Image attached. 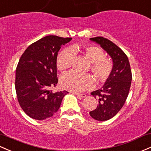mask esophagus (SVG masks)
<instances>
[{"mask_svg": "<svg viewBox=\"0 0 151 151\" xmlns=\"http://www.w3.org/2000/svg\"><path fill=\"white\" fill-rule=\"evenodd\" d=\"M73 94H76V95L79 96V97H86V94H80V93H77V92H72Z\"/></svg>", "mask_w": 151, "mask_h": 151, "instance_id": "1", "label": "esophagus"}]
</instances>
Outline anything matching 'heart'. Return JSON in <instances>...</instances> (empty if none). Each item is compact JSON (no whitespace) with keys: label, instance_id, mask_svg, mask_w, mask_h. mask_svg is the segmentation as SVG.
<instances>
[{"label":"heart","instance_id":"b5f03b06","mask_svg":"<svg viewBox=\"0 0 151 151\" xmlns=\"http://www.w3.org/2000/svg\"><path fill=\"white\" fill-rule=\"evenodd\" d=\"M81 53L91 62L90 69L100 82H105L113 70V62L110 58L105 57L103 50L98 46L87 45L74 46L72 49H66L59 53L57 59V68L65 71L72 67L75 54ZM60 84L64 89L73 92H82L90 88L94 84V79L90 74H82L70 72L63 74Z\"/></svg>","mask_w":151,"mask_h":151}]
</instances>
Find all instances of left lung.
I'll use <instances>...</instances> for the list:
<instances>
[{"mask_svg":"<svg viewBox=\"0 0 151 151\" xmlns=\"http://www.w3.org/2000/svg\"><path fill=\"white\" fill-rule=\"evenodd\" d=\"M108 53L113 61V70L102 88L91 94L98 99V105L89 115L94 120L105 121L113 117L125 104L130 91L132 72L125 53L112 41L102 37L91 38Z\"/></svg>","mask_w":151,"mask_h":151,"instance_id":"obj_1","label":"left lung"}]
</instances>
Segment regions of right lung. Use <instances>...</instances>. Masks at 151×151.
<instances>
[{
    "instance_id": "obj_1",
    "label": "right lung",
    "mask_w": 151,
    "mask_h": 151,
    "mask_svg": "<svg viewBox=\"0 0 151 151\" xmlns=\"http://www.w3.org/2000/svg\"><path fill=\"white\" fill-rule=\"evenodd\" d=\"M71 40L45 36L31 44L20 58L16 70V95L22 110L31 118L42 120L53 116L69 93L65 90L53 92L50 89L58 83V52Z\"/></svg>"
}]
</instances>
